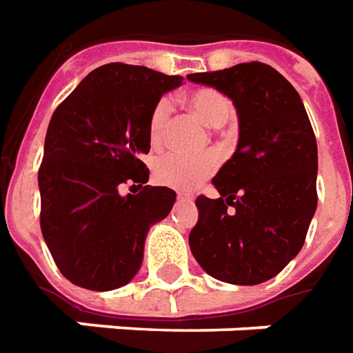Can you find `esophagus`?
Here are the masks:
<instances>
[{
	"label": "esophagus",
	"mask_w": 353,
	"mask_h": 353,
	"mask_svg": "<svg viewBox=\"0 0 353 353\" xmlns=\"http://www.w3.org/2000/svg\"><path fill=\"white\" fill-rule=\"evenodd\" d=\"M176 199H179V201H188V203H192V201H194V196H192V194H182V192H179V194H176Z\"/></svg>",
	"instance_id": "obj_1"
}]
</instances>
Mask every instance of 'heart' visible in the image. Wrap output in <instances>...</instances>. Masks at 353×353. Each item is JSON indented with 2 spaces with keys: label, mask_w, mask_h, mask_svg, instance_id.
<instances>
[{
  "label": "heart",
  "mask_w": 353,
  "mask_h": 353,
  "mask_svg": "<svg viewBox=\"0 0 353 353\" xmlns=\"http://www.w3.org/2000/svg\"><path fill=\"white\" fill-rule=\"evenodd\" d=\"M186 106L201 121L211 127H222L234 114V102L219 89L201 87L186 94ZM171 102L159 99L152 108L148 119L150 142L157 146L165 141V134L171 123ZM219 167V156L214 152H205L199 156H184L167 152L154 159V179L163 186L176 190H190L203 182Z\"/></svg>",
  "instance_id": "b5f03b06"
}]
</instances>
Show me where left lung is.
I'll list each match as a JSON object with an SVG mask.
<instances>
[{
	"label": "left lung",
	"mask_w": 353,
	"mask_h": 353,
	"mask_svg": "<svg viewBox=\"0 0 353 353\" xmlns=\"http://www.w3.org/2000/svg\"><path fill=\"white\" fill-rule=\"evenodd\" d=\"M234 102L239 141L212 179L221 196L196 199L190 249L219 281L259 285L299 254L317 207V144L299 92L264 62L190 74Z\"/></svg>",
	"instance_id": "8db88e82"
}]
</instances>
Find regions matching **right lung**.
Listing matches in <instances>:
<instances>
[{"mask_svg":"<svg viewBox=\"0 0 353 353\" xmlns=\"http://www.w3.org/2000/svg\"><path fill=\"white\" fill-rule=\"evenodd\" d=\"M181 83V76L110 62L54 110L37 172L39 224L54 264L77 287L112 291L129 283L150 226L171 212L174 190L146 186L141 157L150 152L152 108ZM123 183L135 192L121 196Z\"/></svg>","mask_w":353,"mask_h":353,"instance_id":"right-lung-1","label":"right lung"}]
</instances>
